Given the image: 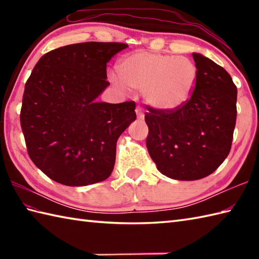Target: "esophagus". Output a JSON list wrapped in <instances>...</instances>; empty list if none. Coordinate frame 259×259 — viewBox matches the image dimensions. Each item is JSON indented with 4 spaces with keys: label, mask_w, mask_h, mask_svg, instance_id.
I'll return each instance as SVG.
<instances>
[{
    "label": "esophagus",
    "mask_w": 259,
    "mask_h": 259,
    "mask_svg": "<svg viewBox=\"0 0 259 259\" xmlns=\"http://www.w3.org/2000/svg\"><path fill=\"white\" fill-rule=\"evenodd\" d=\"M136 112H137V115H138L139 119H144L145 117V113H144V110H142L141 107H137L136 109Z\"/></svg>",
    "instance_id": "1"
}]
</instances>
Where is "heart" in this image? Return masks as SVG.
Returning <instances> with one entry per match:
<instances>
[{"instance_id": "heart-1", "label": "heart", "mask_w": 259, "mask_h": 259, "mask_svg": "<svg viewBox=\"0 0 259 259\" xmlns=\"http://www.w3.org/2000/svg\"><path fill=\"white\" fill-rule=\"evenodd\" d=\"M118 71L125 87L144 91L146 102L163 112L183 109L198 82L197 65L188 58L174 54L137 51L121 59ZM112 80L119 82L115 76Z\"/></svg>"}]
</instances>
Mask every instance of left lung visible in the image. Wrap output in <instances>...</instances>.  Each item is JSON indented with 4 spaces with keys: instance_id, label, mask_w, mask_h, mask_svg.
I'll return each mask as SVG.
<instances>
[{
    "instance_id": "obj_1",
    "label": "left lung",
    "mask_w": 259,
    "mask_h": 259,
    "mask_svg": "<svg viewBox=\"0 0 259 259\" xmlns=\"http://www.w3.org/2000/svg\"><path fill=\"white\" fill-rule=\"evenodd\" d=\"M198 82L190 101L175 112L147 106L146 145L157 169L177 180L212 174L229 155L237 117V87L221 65L192 53Z\"/></svg>"
}]
</instances>
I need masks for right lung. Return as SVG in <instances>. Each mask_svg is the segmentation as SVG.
Instances as JSON below:
<instances>
[{
	"mask_svg": "<svg viewBox=\"0 0 259 259\" xmlns=\"http://www.w3.org/2000/svg\"><path fill=\"white\" fill-rule=\"evenodd\" d=\"M128 45L83 42L46 53L27 79L20 113L27 153L49 178L87 186L111 175L117 141L136 120L135 101L97 102L107 63Z\"/></svg>",
	"mask_w": 259,
	"mask_h": 259,
	"instance_id": "add662e5",
	"label": "right lung"
}]
</instances>
